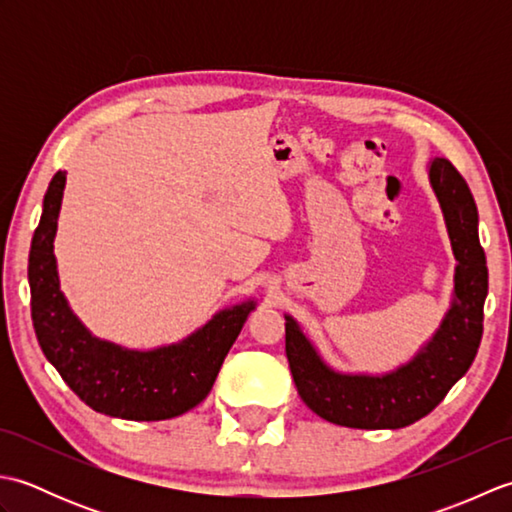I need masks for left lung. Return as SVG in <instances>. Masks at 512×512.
<instances>
[{"label":"left lung","mask_w":512,"mask_h":512,"mask_svg":"<svg viewBox=\"0 0 512 512\" xmlns=\"http://www.w3.org/2000/svg\"><path fill=\"white\" fill-rule=\"evenodd\" d=\"M427 169L455 257L451 306L431 339L391 372L352 374L334 369L299 321L284 314L286 356L301 400L341 427L400 429L424 418L469 372L480 347L488 268L477 235V206L447 158H433Z\"/></svg>","instance_id":"left-lung-1"}]
</instances>
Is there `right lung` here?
Here are the masks:
<instances>
[{
	"mask_svg": "<svg viewBox=\"0 0 512 512\" xmlns=\"http://www.w3.org/2000/svg\"><path fill=\"white\" fill-rule=\"evenodd\" d=\"M65 189L57 171L28 257L32 325L43 354L76 396L94 411L123 420H169L209 396L217 372L242 332L255 299L215 312L178 343L129 350L94 336L61 292L54 237Z\"/></svg>",
	"mask_w": 512,
	"mask_h": 512,
	"instance_id": "add662e5",
	"label": "right lung"
}]
</instances>
